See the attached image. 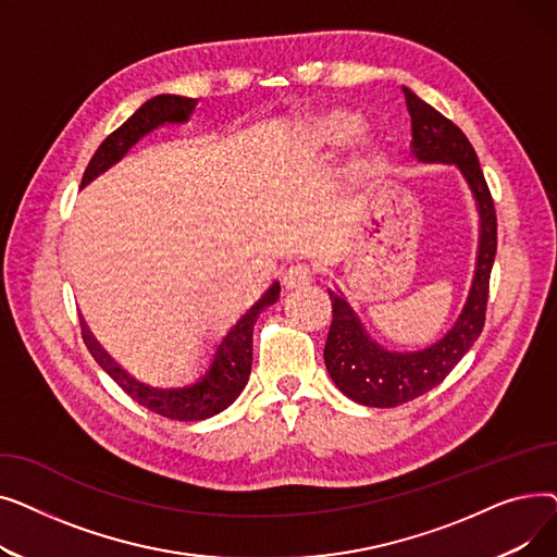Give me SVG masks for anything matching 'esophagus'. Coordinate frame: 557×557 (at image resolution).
Masks as SVG:
<instances>
[{"label": "esophagus", "mask_w": 557, "mask_h": 557, "mask_svg": "<svg viewBox=\"0 0 557 557\" xmlns=\"http://www.w3.org/2000/svg\"><path fill=\"white\" fill-rule=\"evenodd\" d=\"M311 280H313V271L307 267V263H294V267H288L282 275L284 288H300V286H307Z\"/></svg>", "instance_id": "esophagus-1"}]
</instances>
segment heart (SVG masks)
Segmentation results:
<instances>
[{"instance_id": "b5f03b06", "label": "heart", "mask_w": 557, "mask_h": 557, "mask_svg": "<svg viewBox=\"0 0 557 557\" xmlns=\"http://www.w3.org/2000/svg\"><path fill=\"white\" fill-rule=\"evenodd\" d=\"M359 131H361V120L347 110H330V112L318 114L309 126L313 141L332 144V146H341L349 141L352 137H357Z\"/></svg>"}]
</instances>
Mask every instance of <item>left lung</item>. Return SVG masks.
Returning a JSON list of instances; mask_svg holds the SVG:
<instances>
[{"mask_svg": "<svg viewBox=\"0 0 557 557\" xmlns=\"http://www.w3.org/2000/svg\"><path fill=\"white\" fill-rule=\"evenodd\" d=\"M401 90L408 114H411L413 156L420 162H449L458 166L476 200L481 242L474 282L456 325L441 341L420 352H388L368 336L349 302L330 288L334 315L325 343L327 372L343 395L374 408H393L429 393L467 355V349L474 345L485 325L490 273L496 255L494 200L483 178L474 146L445 114L424 103L408 87H401Z\"/></svg>", "mask_w": 557, "mask_h": 557, "instance_id": "1", "label": "left lung"}]
</instances>
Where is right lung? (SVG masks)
<instances>
[{
	"label": "right lung",
	"mask_w": 557,
	"mask_h": 557,
	"mask_svg": "<svg viewBox=\"0 0 557 557\" xmlns=\"http://www.w3.org/2000/svg\"><path fill=\"white\" fill-rule=\"evenodd\" d=\"M196 101L189 97L178 95H158L153 99L139 106L128 120L110 133L97 153L92 156L90 164H87L81 187H85L90 181H95L99 173L110 169L114 162H120L131 146L151 133L156 126L175 122L183 124L189 120ZM280 298V282H273L263 294L237 318V323H232L227 332L216 341L212 355L194 376L185 379L181 384L171 386H151L146 382H139L131 372H126L120 363H116L106 349L99 345V341L87 330L85 323H81L83 341L90 349L95 361L114 379L126 395H131L137 404H141L149 411L181 422H196L208 420L237 399L242 391L248 384L250 368H252V327L257 323V315L277 302Z\"/></svg>",
	"instance_id": "add662e5"
}]
</instances>
